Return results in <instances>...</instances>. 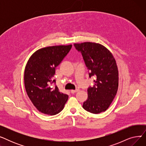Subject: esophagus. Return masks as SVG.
<instances>
[{"instance_id": "esophagus-1", "label": "esophagus", "mask_w": 146, "mask_h": 146, "mask_svg": "<svg viewBox=\"0 0 146 146\" xmlns=\"http://www.w3.org/2000/svg\"><path fill=\"white\" fill-rule=\"evenodd\" d=\"M79 90L78 89H76V90H71V93L72 94H74V93H76L77 92H78Z\"/></svg>"}]
</instances>
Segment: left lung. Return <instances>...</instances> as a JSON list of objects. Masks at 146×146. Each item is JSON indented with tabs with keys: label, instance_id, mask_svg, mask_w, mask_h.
<instances>
[{
	"label": "left lung",
	"instance_id": "left-lung-1",
	"mask_svg": "<svg viewBox=\"0 0 146 146\" xmlns=\"http://www.w3.org/2000/svg\"><path fill=\"white\" fill-rule=\"evenodd\" d=\"M89 70V78L95 76L94 85L88 89V99L83 108L92 113L105 111L113 101L118 88V70L112 53L104 45L85 42L74 44Z\"/></svg>",
	"mask_w": 146,
	"mask_h": 146
}]
</instances>
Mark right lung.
Wrapping results in <instances>:
<instances>
[{"instance_id":"1","label":"right lung","mask_w":146,"mask_h":146,"mask_svg":"<svg viewBox=\"0 0 146 146\" xmlns=\"http://www.w3.org/2000/svg\"><path fill=\"white\" fill-rule=\"evenodd\" d=\"M72 45H56L36 51L30 57L24 72L27 94L36 108L50 115L64 108L68 96L59 91L54 79L56 67L72 48Z\"/></svg>"}]
</instances>
